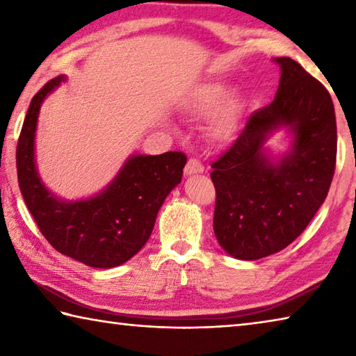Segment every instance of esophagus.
I'll return each instance as SVG.
<instances>
[{"label": "esophagus", "mask_w": 356, "mask_h": 356, "mask_svg": "<svg viewBox=\"0 0 356 356\" xmlns=\"http://www.w3.org/2000/svg\"><path fill=\"white\" fill-rule=\"evenodd\" d=\"M204 166L200 160L190 159L188 163L185 166V176H193V174H202Z\"/></svg>", "instance_id": "obj_1"}]
</instances>
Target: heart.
<instances>
[{
    "mask_svg": "<svg viewBox=\"0 0 356 356\" xmlns=\"http://www.w3.org/2000/svg\"><path fill=\"white\" fill-rule=\"evenodd\" d=\"M185 110L191 116L209 120V134L218 143L237 140L243 129L245 104L234 94V84L226 80H210L197 84L185 95Z\"/></svg>",
    "mask_w": 356,
    "mask_h": 356,
    "instance_id": "heart-1",
    "label": "heart"
}]
</instances>
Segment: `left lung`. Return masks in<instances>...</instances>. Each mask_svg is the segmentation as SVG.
I'll use <instances>...</instances> for the list:
<instances>
[{"instance_id": "left-lung-1", "label": "left lung", "mask_w": 356, "mask_h": 356, "mask_svg": "<svg viewBox=\"0 0 356 356\" xmlns=\"http://www.w3.org/2000/svg\"><path fill=\"white\" fill-rule=\"evenodd\" d=\"M280 65L272 104L256 111L232 147L212 165L216 190L213 232L222 250L256 261L291 245L328 195L336 165V116L331 95L291 58ZM288 149L266 143L276 131Z\"/></svg>"}]
</instances>
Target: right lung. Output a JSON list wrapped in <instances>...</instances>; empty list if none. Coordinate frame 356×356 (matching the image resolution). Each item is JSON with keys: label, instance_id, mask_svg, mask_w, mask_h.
<instances>
[{"label": "right lung", "instance_id": "1", "mask_svg": "<svg viewBox=\"0 0 356 356\" xmlns=\"http://www.w3.org/2000/svg\"><path fill=\"white\" fill-rule=\"evenodd\" d=\"M67 76L48 81L29 104L17 144V174L29 212L56 251L94 268L122 265L152 234L156 213L182 180V152L127 156L104 190L81 200H65L42 180L35 161V131L44 100Z\"/></svg>", "mask_w": 356, "mask_h": 356}]
</instances>
